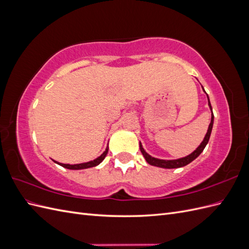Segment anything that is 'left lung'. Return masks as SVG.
Masks as SVG:
<instances>
[{
    "instance_id": "obj_1",
    "label": "left lung",
    "mask_w": 249,
    "mask_h": 249,
    "mask_svg": "<svg viewBox=\"0 0 249 249\" xmlns=\"http://www.w3.org/2000/svg\"><path fill=\"white\" fill-rule=\"evenodd\" d=\"M202 87V86H201ZM203 89V87H202ZM203 91H205V89H203ZM206 92V91H205ZM207 94V92H206ZM207 97H208V105L210 107V110L211 112H212V115H211V123L209 124V127H208V132L206 134L205 138H203L202 142L200 143V145L194 150L193 153H191L190 155H188L184 158H179V159H177V160H162V159H157V158H154L150 155H148L144 148L142 147V144L141 142H139V146H140V150L141 153L143 155V157L145 158L146 162L149 164V165H153V166H157V167H161V168H179V167H184L186 166V165H188L189 163H191L193 160L196 159V158L202 153V150L205 149L206 145L208 144L209 142V139H210V136H211V132H212V129H213V124H214V115H213V110H212V106H211V103H210V99L209 96L207 94Z\"/></svg>"
}]
</instances>
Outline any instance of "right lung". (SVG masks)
Instances as JSON below:
<instances>
[{
  "instance_id": "add662e5",
  "label": "right lung",
  "mask_w": 249,
  "mask_h": 249,
  "mask_svg": "<svg viewBox=\"0 0 249 249\" xmlns=\"http://www.w3.org/2000/svg\"><path fill=\"white\" fill-rule=\"evenodd\" d=\"M108 149H109V146L106 147V149H105V152L99 157L96 158V159H94L93 161H89V162H86V163H81V164H73V165H71V164H63V163H59L57 161H54L55 163L59 164L60 166H62L64 168H67V169H72V170H79V169H86V168H90V167H94V166H97L101 162H103V160L105 159V157L107 156L108 154Z\"/></svg>"
}]
</instances>
